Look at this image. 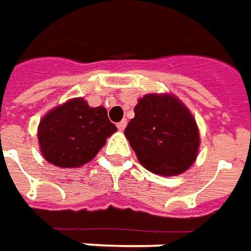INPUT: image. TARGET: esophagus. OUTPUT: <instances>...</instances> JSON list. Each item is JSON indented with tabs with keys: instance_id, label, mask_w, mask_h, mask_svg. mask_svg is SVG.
<instances>
[{
	"instance_id": "obj_1",
	"label": "esophagus",
	"mask_w": 251,
	"mask_h": 251,
	"mask_svg": "<svg viewBox=\"0 0 251 251\" xmlns=\"http://www.w3.org/2000/svg\"><path fill=\"white\" fill-rule=\"evenodd\" d=\"M126 126H127V120H122L120 123H117V128H119V131H123V129L126 128Z\"/></svg>"
}]
</instances>
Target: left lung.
Masks as SVG:
<instances>
[{"label": "left lung", "instance_id": "obj_1", "mask_svg": "<svg viewBox=\"0 0 251 251\" xmlns=\"http://www.w3.org/2000/svg\"><path fill=\"white\" fill-rule=\"evenodd\" d=\"M124 135L151 173L177 176L196 161L200 136L195 117L173 94H146Z\"/></svg>", "mask_w": 251, "mask_h": 251}]
</instances>
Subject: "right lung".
<instances>
[{"label": "right lung", "instance_id": "obj_1", "mask_svg": "<svg viewBox=\"0 0 251 251\" xmlns=\"http://www.w3.org/2000/svg\"><path fill=\"white\" fill-rule=\"evenodd\" d=\"M115 131L104 106L92 108L83 99H73L42 119L37 138L46 161L59 168H78L92 161Z\"/></svg>", "mask_w": 251, "mask_h": 251}]
</instances>
